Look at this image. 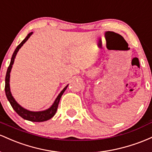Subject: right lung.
Instances as JSON below:
<instances>
[{"mask_svg": "<svg viewBox=\"0 0 152 152\" xmlns=\"http://www.w3.org/2000/svg\"><path fill=\"white\" fill-rule=\"evenodd\" d=\"M33 32H31L26 36V37L23 39V41L21 42V44L16 47L15 49L14 52H13V55H12L11 62H10L9 67H8L7 69V72H6V85H5V92H6V97H7L8 100L9 101L10 104L11 105L12 108H13V110L16 112L18 115H20L21 118H23V119H26L27 121H30L33 122H42V121H46L49 120L50 118H52V117L55 115L56 112H57L58 105H59V100H60L61 97L64 93V92L67 89L68 85L65 88L63 89L62 91L60 92L57 98L55 99V100L54 101L53 104L51 105L50 107L47 110H42V111H31V110H27L23 107L21 106L16 101L14 98L13 97V95L11 94V89H10V73H11L12 67H13V62H14V59L16 58V56L17 53H18V50L21 49V47L23 45V44L28 40V38L32 35Z\"/></svg>", "mask_w": 152, "mask_h": 152, "instance_id": "right-lung-1", "label": "right lung"}]
</instances>
